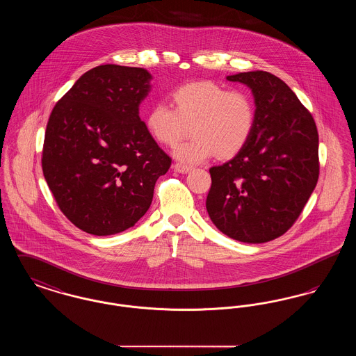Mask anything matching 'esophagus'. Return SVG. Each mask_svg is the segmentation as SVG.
<instances>
[{
    "label": "esophagus",
    "mask_w": 356,
    "mask_h": 356,
    "mask_svg": "<svg viewBox=\"0 0 356 356\" xmlns=\"http://www.w3.org/2000/svg\"><path fill=\"white\" fill-rule=\"evenodd\" d=\"M175 170L176 172H179V173H188V172H191L192 170V167H189V165H184V164H175Z\"/></svg>",
    "instance_id": "1"
}]
</instances>
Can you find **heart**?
Listing matches in <instances>:
<instances>
[{
  "label": "heart",
  "instance_id": "1",
  "mask_svg": "<svg viewBox=\"0 0 356 356\" xmlns=\"http://www.w3.org/2000/svg\"><path fill=\"white\" fill-rule=\"evenodd\" d=\"M172 100L175 108L167 102L151 106L145 128L154 141L172 147L191 125L193 137L173 151L183 163H202L215 154L232 159L252 136L256 111L245 90L228 89L215 81H195L173 90Z\"/></svg>",
  "mask_w": 356,
  "mask_h": 356
}]
</instances>
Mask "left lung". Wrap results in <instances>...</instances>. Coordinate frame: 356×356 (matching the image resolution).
Segmentation results:
<instances>
[{
    "label": "left lung",
    "mask_w": 356,
    "mask_h": 356,
    "mask_svg": "<svg viewBox=\"0 0 356 356\" xmlns=\"http://www.w3.org/2000/svg\"><path fill=\"white\" fill-rule=\"evenodd\" d=\"M254 95L252 136L232 160L209 170L205 207L224 235L248 244L282 236L302 213L319 177V136L284 81L256 70L227 76Z\"/></svg>",
    "instance_id": "8db88e82"
}]
</instances>
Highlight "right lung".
Instances as JSON below:
<instances>
[{
	"label": "right lung",
	"mask_w": 356,
	"mask_h": 356,
	"mask_svg": "<svg viewBox=\"0 0 356 356\" xmlns=\"http://www.w3.org/2000/svg\"><path fill=\"white\" fill-rule=\"evenodd\" d=\"M151 80L147 69L100 65L51 111L42 172L61 212L86 234L108 236L134 227L170 170V156L138 116Z\"/></svg>",
	"instance_id": "1"
}]
</instances>
